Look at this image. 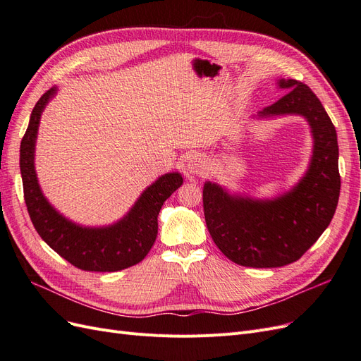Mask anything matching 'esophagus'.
Returning a JSON list of instances; mask_svg holds the SVG:
<instances>
[{"label":"esophagus","mask_w":361,"mask_h":361,"mask_svg":"<svg viewBox=\"0 0 361 361\" xmlns=\"http://www.w3.org/2000/svg\"><path fill=\"white\" fill-rule=\"evenodd\" d=\"M187 171L188 174H194V176H197V174H204L207 171L204 158L199 154L190 155V158L187 159Z\"/></svg>","instance_id":"esophagus-1"}]
</instances>
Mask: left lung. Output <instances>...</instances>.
<instances>
[{"label":"left lung","mask_w":361,"mask_h":361,"mask_svg":"<svg viewBox=\"0 0 361 361\" xmlns=\"http://www.w3.org/2000/svg\"><path fill=\"white\" fill-rule=\"evenodd\" d=\"M277 87L288 93L253 118H305L313 149L302 178L272 199L232 194L211 180L203 185L207 231L221 253L243 267L279 268L298 260L329 227L341 192L337 134L331 118L305 84L280 78Z\"/></svg>","instance_id":"8db88e82"}]
</instances>
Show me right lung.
Instances as JSON below:
<instances>
[{
    "label": "right lung",
    "instance_id": "1",
    "mask_svg": "<svg viewBox=\"0 0 361 361\" xmlns=\"http://www.w3.org/2000/svg\"><path fill=\"white\" fill-rule=\"evenodd\" d=\"M57 92L59 87H52L37 101L20 141L19 167L31 223L43 241L76 268L114 272L137 265L155 243L161 206L183 183L182 174L178 171L162 174L141 192L128 214L113 224L89 227L73 223L48 202L35 167L40 117Z\"/></svg>",
    "mask_w": 361,
    "mask_h": 361
}]
</instances>
